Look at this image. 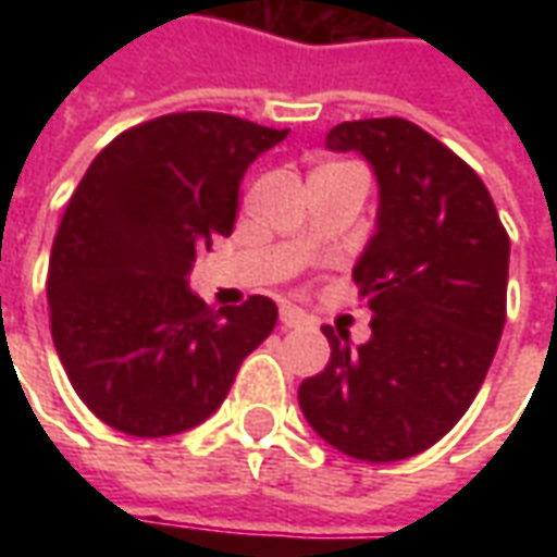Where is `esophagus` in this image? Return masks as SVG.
<instances>
[{"label": "esophagus", "mask_w": 557, "mask_h": 557, "mask_svg": "<svg viewBox=\"0 0 557 557\" xmlns=\"http://www.w3.org/2000/svg\"><path fill=\"white\" fill-rule=\"evenodd\" d=\"M280 325H283V327H301V325H307V313H301V310H295V307H283V310H280Z\"/></svg>", "instance_id": "1"}]
</instances>
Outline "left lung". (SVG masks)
I'll use <instances>...</instances> for the list:
<instances>
[{"label":"left lung","mask_w":557,"mask_h":557,"mask_svg":"<svg viewBox=\"0 0 557 557\" xmlns=\"http://www.w3.org/2000/svg\"><path fill=\"white\" fill-rule=\"evenodd\" d=\"M331 151H358L375 172L373 238L351 271L373 337L325 331L331 361L298 403L331 447L397 462L454 430L486 379L507 313L510 238L466 160L406 119L331 127Z\"/></svg>","instance_id":"1"}]
</instances>
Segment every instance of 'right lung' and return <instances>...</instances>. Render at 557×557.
<instances>
[{"label": "right lung", "mask_w": 557, "mask_h": 557, "mask_svg": "<svg viewBox=\"0 0 557 557\" xmlns=\"http://www.w3.org/2000/svg\"><path fill=\"white\" fill-rule=\"evenodd\" d=\"M286 134L172 113L91 160L55 232L47 301L59 361L107 426L139 438L194 430L274 331L271 298L211 310L187 277L196 253L232 232L247 166Z\"/></svg>", "instance_id": "add662e5"}]
</instances>
